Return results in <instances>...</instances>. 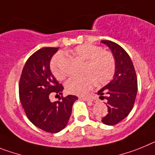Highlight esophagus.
Returning <instances> with one entry per match:
<instances>
[{
    "mask_svg": "<svg viewBox=\"0 0 155 155\" xmlns=\"http://www.w3.org/2000/svg\"><path fill=\"white\" fill-rule=\"evenodd\" d=\"M81 98L83 100H84L85 101L87 102H92L93 101V99L91 97H81Z\"/></svg>",
    "mask_w": 155,
    "mask_h": 155,
    "instance_id": "esophagus-1",
    "label": "esophagus"
}]
</instances>
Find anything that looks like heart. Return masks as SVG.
<instances>
[{"label":"heart","instance_id":"1","mask_svg":"<svg viewBox=\"0 0 155 155\" xmlns=\"http://www.w3.org/2000/svg\"><path fill=\"white\" fill-rule=\"evenodd\" d=\"M71 53L84 61L83 75L79 77H72L65 83V90L68 93L76 95H83L90 91L96 82L97 84L108 83L114 76L115 62L110 52L103 51L101 47L91 44L77 46ZM63 54L58 53L52 58L50 68L57 79L61 80L64 75L60 68Z\"/></svg>","mask_w":155,"mask_h":155}]
</instances>
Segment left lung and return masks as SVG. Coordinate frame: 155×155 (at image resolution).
Masks as SVG:
<instances>
[{
	"mask_svg": "<svg viewBox=\"0 0 155 155\" xmlns=\"http://www.w3.org/2000/svg\"><path fill=\"white\" fill-rule=\"evenodd\" d=\"M101 42L109 48L115 62L113 79L97 92L101 97L105 94L104 98L107 99V114L101 122L113 126L126 118L133 109L137 93V78L131 58L121 46L110 40Z\"/></svg>",
	"mask_w": 155,
	"mask_h": 155,
	"instance_id": "obj_1",
	"label": "left lung"
}]
</instances>
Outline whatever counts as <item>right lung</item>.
<instances>
[{
  "label": "right lung",
  "instance_id": "obj_1",
  "mask_svg": "<svg viewBox=\"0 0 155 155\" xmlns=\"http://www.w3.org/2000/svg\"><path fill=\"white\" fill-rule=\"evenodd\" d=\"M58 48H44L31 55L21 72L19 98L29 120L44 131L56 134L67 126L72 105L78 97L68 95L51 102V93L61 94L64 87L54 77L50 68L52 57Z\"/></svg>",
  "mask_w": 155,
  "mask_h": 155
}]
</instances>
